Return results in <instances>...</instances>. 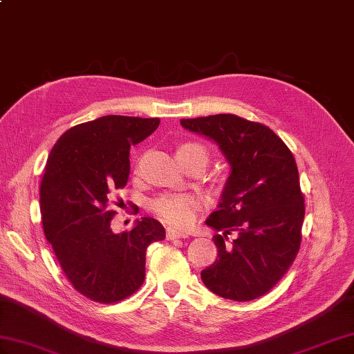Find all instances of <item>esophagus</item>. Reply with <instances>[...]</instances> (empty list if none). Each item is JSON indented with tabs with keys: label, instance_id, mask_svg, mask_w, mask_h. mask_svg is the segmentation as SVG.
I'll return each instance as SVG.
<instances>
[{
	"label": "esophagus",
	"instance_id": "1",
	"mask_svg": "<svg viewBox=\"0 0 354 354\" xmlns=\"http://www.w3.org/2000/svg\"><path fill=\"white\" fill-rule=\"evenodd\" d=\"M185 237H189L185 232H179L176 230L167 228V240H176V239H185Z\"/></svg>",
	"mask_w": 354,
	"mask_h": 354
}]
</instances>
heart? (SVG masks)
Masks as SVG:
<instances>
[{"instance_id":"heart-1","label":"heart","mask_w":354,"mask_h":354,"mask_svg":"<svg viewBox=\"0 0 354 354\" xmlns=\"http://www.w3.org/2000/svg\"><path fill=\"white\" fill-rule=\"evenodd\" d=\"M194 155L208 158L207 149L198 145V142H185V145L176 150V158L179 162L190 160ZM150 208L162 222L170 225V227L184 230L189 228L194 219H196L201 209V199L194 196V194L167 193L153 199Z\"/></svg>"}]
</instances>
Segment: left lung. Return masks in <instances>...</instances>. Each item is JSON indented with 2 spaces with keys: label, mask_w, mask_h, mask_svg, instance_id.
<instances>
[{
  "label": "left lung",
  "mask_w": 354,
  "mask_h": 354,
  "mask_svg": "<svg viewBox=\"0 0 354 354\" xmlns=\"http://www.w3.org/2000/svg\"><path fill=\"white\" fill-rule=\"evenodd\" d=\"M181 126L214 141L230 164L219 205L205 221L219 231L217 259L201 278L216 295L251 301L281 280L301 243L304 198L295 158L268 126L232 114L183 118Z\"/></svg>",
  "instance_id": "left-lung-1"
}]
</instances>
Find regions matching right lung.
Here are the masks:
<instances>
[{
    "label": "right lung",
    "mask_w": 354,
    "mask_h": 354,
    "mask_svg": "<svg viewBox=\"0 0 354 354\" xmlns=\"http://www.w3.org/2000/svg\"><path fill=\"white\" fill-rule=\"evenodd\" d=\"M160 118L104 115L71 127L48 155L41 183L45 237L66 278L97 303H117L145 281L146 250L165 237L162 225L141 217L115 234L108 202L129 179V149L152 133Z\"/></svg>",
    "instance_id": "right-lung-1"
}]
</instances>
